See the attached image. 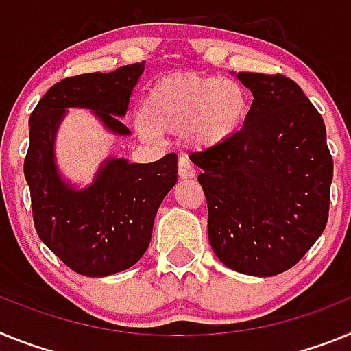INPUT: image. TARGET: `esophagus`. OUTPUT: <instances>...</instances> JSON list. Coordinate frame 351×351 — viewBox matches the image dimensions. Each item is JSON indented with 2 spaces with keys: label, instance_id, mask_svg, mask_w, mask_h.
I'll use <instances>...</instances> for the list:
<instances>
[{
  "label": "esophagus",
  "instance_id": "esophagus-1",
  "mask_svg": "<svg viewBox=\"0 0 351 351\" xmlns=\"http://www.w3.org/2000/svg\"><path fill=\"white\" fill-rule=\"evenodd\" d=\"M178 175L180 178H193L196 175V169H194L189 157H185V155H180L178 158Z\"/></svg>",
  "mask_w": 351,
  "mask_h": 351
}]
</instances>
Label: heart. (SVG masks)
<instances>
[{
	"label": "heart",
	"mask_w": 351,
	"mask_h": 351,
	"mask_svg": "<svg viewBox=\"0 0 351 351\" xmlns=\"http://www.w3.org/2000/svg\"><path fill=\"white\" fill-rule=\"evenodd\" d=\"M247 114V93L237 81L175 74L158 79L146 93L139 132L185 134L197 148H212L240 132Z\"/></svg>",
	"instance_id": "b5f03b06"
}]
</instances>
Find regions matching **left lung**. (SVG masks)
<instances>
[{"label":"left lung","instance_id":"8db88e82","mask_svg":"<svg viewBox=\"0 0 351 351\" xmlns=\"http://www.w3.org/2000/svg\"><path fill=\"white\" fill-rule=\"evenodd\" d=\"M252 91L230 141L191 154L208 205V240L222 263L268 277L297 265L328 221L334 162L323 118L293 79L239 72Z\"/></svg>","mask_w":351,"mask_h":351}]
</instances>
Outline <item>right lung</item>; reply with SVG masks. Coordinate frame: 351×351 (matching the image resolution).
Wrapping results in <instances>:
<instances>
[{
	"label": "right lung",
	"mask_w": 351,
	"mask_h": 351,
	"mask_svg": "<svg viewBox=\"0 0 351 351\" xmlns=\"http://www.w3.org/2000/svg\"><path fill=\"white\" fill-rule=\"evenodd\" d=\"M143 70L145 62L108 74L62 79L45 91L29 117L24 176L35 230L42 242L81 276H111L141 260L150 245L155 213L176 184V155L167 154L150 164L111 158L91 187L72 191L54 167V132L66 108H90L109 129L129 134L118 117L129 109Z\"/></svg>",
	"instance_id": "add662e5"
}]
</instances>
